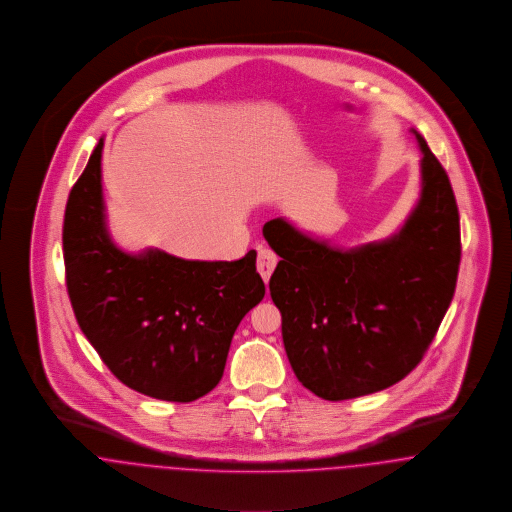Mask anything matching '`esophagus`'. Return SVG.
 <instances>
[{
    "label": "esophagus",
    "mask_w": 512,
    "mask_h": 512,
    "mask_svg": "<svg viewBox=\"0 0 512 512\" xmlns=\"http://www.w3.org/2000/svg\"><path fill=\"white\" fill-rule=\"evenodd\" d=\"M277 254L271 250V248H266V246H260L258 248V260H256V266H258V271H260V275H262V279L268 283L269 277H271V273H273V269L277 266Z\"/></svg>",
    "instance_id": "obj_1"
}]
</instances>
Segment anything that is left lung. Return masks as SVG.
<instances>
[{"mask_svg":"<svg viewBox=\"0 0 512 512\" xmlns=\"http://www.w3.org/2000/svg\"><path fill=\"white\" fill-rule=\"evenodd\" d=\"M422 194L385 241L341 250L277 217L264 237L281 256L269 293L298 381L325 401L387 389L424 358L457 287L460 219L451 181L426 140Z\"/></svg>","mask_w":512,"mask_h":512,"instance_id":"obj_1","label":"left lung"}]
</instances>
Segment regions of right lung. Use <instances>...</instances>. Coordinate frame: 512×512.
Masks as SVG:
<instances>
[{"label":"right lung","mask_w":512,"mask_h":512,"mask_svg":"<svg viewBox=\"0 0 512 512\" xmlns=\"http://www.w3.org/2000/svg\"><path fill=\"white\" fill-rule=\"evenodd\" d=\"M96 144L71 189L63 219L67 293L104 364L142 395L190 403L223 376L235 329L264 298L256 250L235 262L183 260L111 241Z\"/></svg>","instance_id":"add662e5"}]
</instances>
